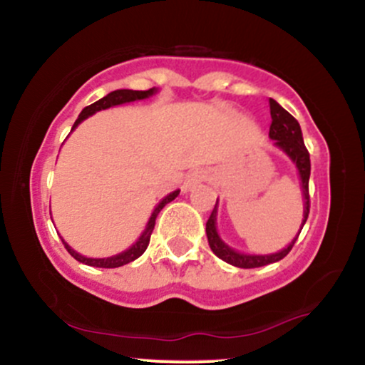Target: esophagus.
Instances as JSON below:
<instances>
[{
  "mask_svg": "<svg viewBox=\"0 0 365 365\" xmlns=\"http://www.w3.org/2000/svg\"><path fill=\"white\" fill-rule=\"evenodd\" d=\"M204 180H206L204 171H200V170L190 171V173L187 175L185 182H183V188H185V190H192V188H195L199 183H202Z\"/></svg>",
  "mask_w": 365,
  "mask_h": 365,
  "instance_id": "esophagus-1",
  "label": "esophagus"
}]
</instances>
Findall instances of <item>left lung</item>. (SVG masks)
<instances>
[{
    "label": "left lung",
    "instance_id": "left-lung-1",
    "mask_svg": "<svg viewBox=\"0 0 365 365\" xmlns=\"http://www.w3.org/2000/svg\"><path fill=\"white\" fill-rule=\"evenodd\" d=\"M269 108H271V127H269V137L274 140V145H278L279 149L284 150L288 154V158L295 163L297 170H299L300 180H302V192H304V220L302 226H300V232H302L305 221L309 217V207H311V197H309V177H311V156H309V150L305 148L304 139H302V130H300L299 121L288 113L284 108L279 106L274 99H269ZM217 202L215 209H212L211 216H209L206 223V235L211 250L217 257L223 259L225 262L232 264V266L244 267V269H250V267H261L267 266V264H273L282 261V259L292 250L293 244L299 238L300 232L297 233V237L293 238V242L288 247H284L283 250L276 254L269 255H249V254H240L237 250L230 249L228 245L221 240L217 235L216 230V212H217Z\"/></svg>",
    "mask_w": 365,
    "mask_h": 365
}]
</instances>
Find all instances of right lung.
<instances>
[{
    "mask_svg": "<svg viewBox=\"0 0 365 365\" xmlns=\"http://www.w3.org/2000/svg\"><path fill=\"white\" fill-rule=\"evenodd\" d=\"M156 89H149V91H130V89H118V91H113L110 92L108 96H104L103 99H99V101L89 104V106H86L82 110L81 115H78V118L75 120L72 130H75V127H78V123L83 121L86 118H89L91 115H94L96 111H101V110H108V108L111 106H118V104H125V103H132V101H139V99H145L149 98V96H153ZM180 194V190H175L171 192L170 195H166L165 199L161 200V202L158 204L156 209L153 211V215L149 217V223L145 226V230L142 232V235L139 240L135 242L132 247H130L128 250H125V252L121 254H116V255H111V257H104V259H92V257H83L82 254L75 252V250L66 244L65 240L61 238L63 245H65V249L68 250V254L72 255L73 259H77L78 262L82 264H87V266H94V267H120V266H125V264L135 261L137 257H140L142 254L145 252V249H148L149 245V240H150V235H153V230H154V225H156V217L159 215V211H161L163 207L166 206V204L171 202V200L175 199Z\"/></svg>",
    "mask_w": 365,
    "mask_h": 365,
    "instance_id": "1",
    "label": "right lung"
}]
</instances>
